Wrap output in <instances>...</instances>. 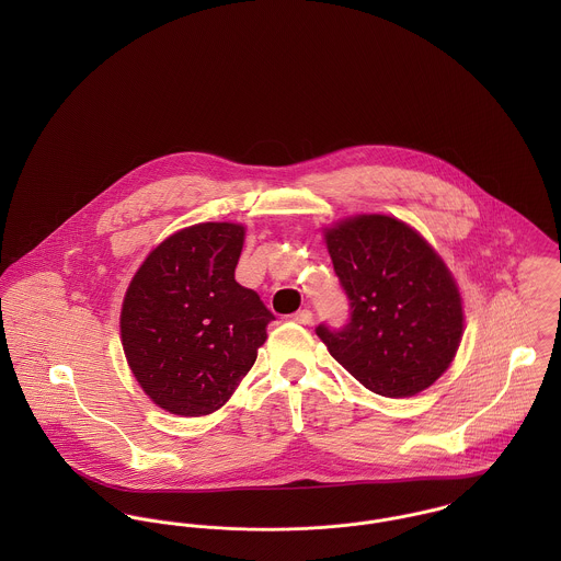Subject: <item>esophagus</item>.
Here are the masks:
<instances>
[{
	"label": "esophagus",
	"mask_w": 561,
	"mask_h": 561,
	"mask_svg": "<svg viewBox=\"0 0 561 561\" xmlns=\"http://www.w3.org/2000/svg\"><path fill=\"white\" fill-rule=\"evenodd\" d=\"M289 320L296 321V323H311L313 321V313L309 311V309H302V311H298V313H294V316H289Z\"/></svg>",
	"instance_id": "1"
}]
</instances>
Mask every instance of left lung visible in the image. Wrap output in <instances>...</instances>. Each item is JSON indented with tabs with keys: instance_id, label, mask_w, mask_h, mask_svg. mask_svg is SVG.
<instances>
[{
	"instance_id": "left-lung-1",
	"label": "left lung",
	"mask_w": 561,
	"mask_h": 561,
	"mask_svg": "<svg viewBox=\"0 0 561 561\" xmlns=\"http://www.w3.org/2000/svg\"><path fill=\"white\" fill-rule=\"evenodd\" d=\"M325 245L350 300L343 328H316L332 358L378 396L425 391L454 360L465 328L443 259L414 229L380 214L325 229Z\"/></svg>"
}]
</instances>
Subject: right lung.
I'll use <instances>...</instances> for the list:
<instances>
[{
	"instance_id": "1",
	"label": "right lung",
	"mask_w": 561,
	"mask_h": 561,
	"mask_svg": "<svg viewBox=\"0 0 561 561\" xmlns=\"http://www.w3.org/2000/svg\"><path fill=\"white\" fill-rule=\"evenodd\" d=\"M241 245V225H194L161 241L129 283L123 350L145 393L172 414L225 405L267 339L274 316L236 280Z\"/></svg>"
}]
</instances>
